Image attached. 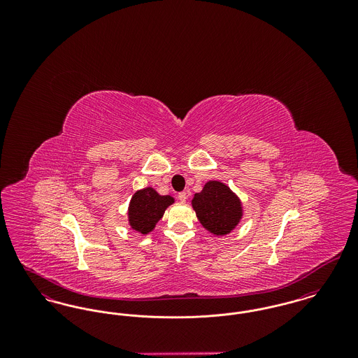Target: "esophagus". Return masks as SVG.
Segmentation results:
<instances>
[{
	"label": "esophagus",
	"mask_w": 358,
	"mask_h": 358,
	"mask_svg": "<svg viewBox=\"0 0 358 358\" xmlns=\"http://www.w3.org/2000/svg\"><path fill=\"white\" fill-rule=\"evenodd\" d=\"M178 200H180L181 203H185V201H187V192H180V193H178Z\"/></svg>",
	"instance_id": "esophagus-1"
}]
</instances>
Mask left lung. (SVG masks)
<instances>
[{"instance_id": "obj_1", "label": "left lung", "mask_w": 358, "mask_h": 358, "mask_svg": "<svg viewBox=\"0 0 358 358\" xmlns=\"http://www.w3.org/2000/svg\"><path fill=\"white\" fill-rule=\"evenodd\" d=\"M192 208L203 228L217 238L236 229L244 216L240 197L219 180L205 182L201 192L194 193Z\"/></svg>"}]
</instances>
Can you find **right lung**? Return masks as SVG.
Returning a JSON list of instances; mask_svg holds the SVG:
<instances>
[{
    "mask_svg": "<svg viewBox=\"0 0 358 358\" xmlns=\"http://www.w3.org/2000/svg\"><path fill=\"white\" fill-rule=\"evenodd\" d=\"M174 204L171 194L161 196L154 187H148L136 190L127 208V222L133 231L141 236L153 232L168 206Z\"/></svg>",
    "mask_w": 358,
    "mask_h": 358,
    "instance_id": "1",
    "label": "right lung"
}]
</instances>
